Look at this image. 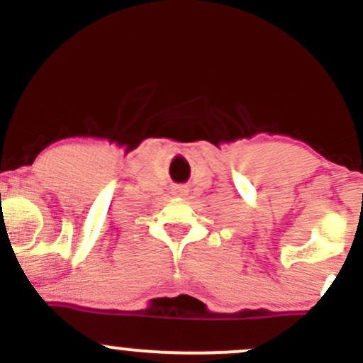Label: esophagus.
<instances>
[{
	"label": "esophagus",
	"mask_w": 363,
	"mask_h": 363,
	"mask_svg": "<svg viewBox=\"0 0 363 363\" xmlns=\"http://www.w3.org/2000/svg\"><path fill=\"white\" fill-rule=\"evenodd\" d=\"M174 193H176V196H186L187 194V187L186 186H177L176 189H174Z\"/></svg>",
	"instance_id": "esophagus-1"
}]
</instances>
